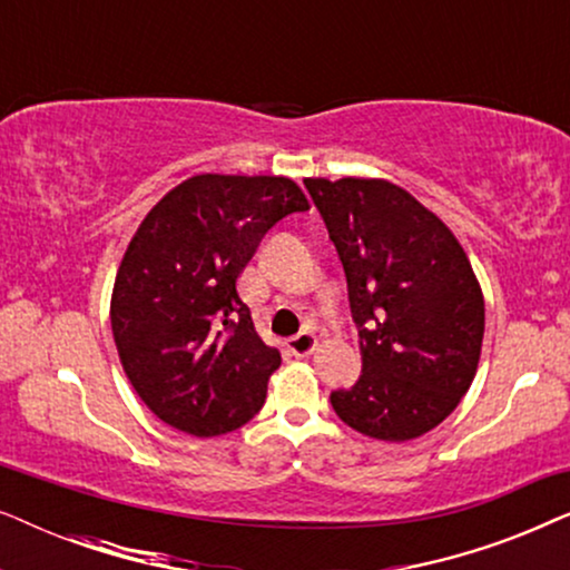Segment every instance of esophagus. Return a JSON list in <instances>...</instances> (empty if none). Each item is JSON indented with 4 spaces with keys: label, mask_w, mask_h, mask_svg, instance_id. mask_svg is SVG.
Listing matches in <instances>:
<instances>
[{
    "label": "esophagus",
    "mask_w": 570,
    "mask_h": 570,
    "mask_svg": "<svg viewBox=\"0 0 570 570\" xmlns=\"http://www.w3.org/2000/svg\"><path fill=\"white\" fill-rule=\"evenodd\" d=\"M316 342H318L316 334L301 332V334H295V337L287 340V350H291L295 357H308L316 350Z\"/></svg>",
    "instance_id": "34e87169"
}]
</instances>
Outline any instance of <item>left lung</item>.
<instances>
[{"instance_id":"obj_1","label":"left lung","mask_w":570,"mask_h":570,"mask_svg":"<svg viewBox=\"0 0 570 570\" xmlns=\"http://www.w3.org/2000/svg\"><path fill=\"white\" fill-rule=\"evenodd\" d=\"M347 277L361 334L355 386L332 392L342 423L412 441L443 423L478 373L485 301L462 244L384 178H306Z\"/></svg>"}]
</instances>
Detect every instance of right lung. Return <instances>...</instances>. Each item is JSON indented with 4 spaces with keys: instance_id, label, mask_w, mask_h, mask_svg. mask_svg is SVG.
Wrapping results in <instances>:
<instances>
[{
    "instance_id": "add662e5",
    "label": "right lung",
    "mask_w": 570,
    "mask_h": 570,
    "mask_svg": "<svg viewBox=\"0 0 570 570\" xmlns=\"http://www.w3.org/2000/svg\"><path fill=\"white\" fill-rule=\"evenodd\" d=\"M306 209L285 176L199 174L139 223L116 272L111 330L124 373L163 423L213 439L262 410L283 357L256 334L236 283L264 233Z\"/></svg>"
}]
</instances>
